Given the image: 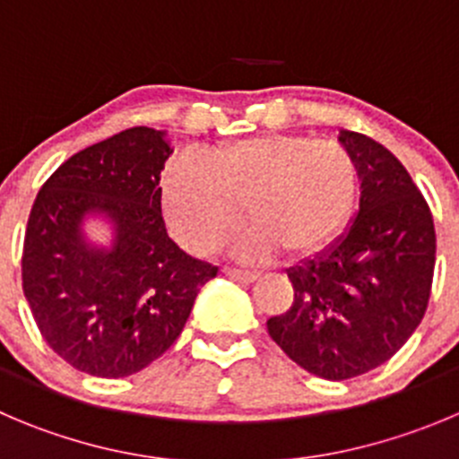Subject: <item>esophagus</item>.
I'll return each instance as SVG.
<instances>
[{
    "label": "esophagus",
    "instance_id": "1",
    "mask_svg": "<svg viewBox=\"0 0 459 459\" xmlns=\"http://www.w3.org/2000/svg\"><path fill=\"white\" fill-rule=\"evenodd\" d=\"M224 273L229 278H233V281L247 282V285H249V282H254V281H258V276H260L258 272H249V269H233V267H226Z\"/></svg>",
    "mask_w": 459,
    "mask_h": 459
}]
</instances>
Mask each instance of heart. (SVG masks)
<instances>
[{
    "label": "heart",
    "mask_w": 459,
    "mask_h": 459,
    "mask_svg": "<svg viewBox=\"0 0 459 459\" xmlns=\"http://www.w3.org/2000/svg\"><path fill=\"white\" fill-rule=\"evenodd\" d=\"M171 235L192 254H210L244 221L235 242L242 260L288 251L307 258L342 235L358 201V167L342 144L307 135L269 133L208 152L204 162L178 158L160 186Z\"/></svg>",
    "instance_id": "heart-1"
}]
</instances>
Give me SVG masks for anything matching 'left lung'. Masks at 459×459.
Segmentation results:
<instances>
[{
	"instance_id": "obj_1",
	"label": "left lung",
	"mask_w": 459,
	"mask_h": 459,
	"mask_svg": "<svg viewBox=\"0 0 459 459\" xmlns=\"http://www.w3.org/2000/svg\"><path fill=\"white\" fill-rule=\"evenodd\" d=\"M337 143L359 178V208L344 233L288 269L294 303L267 331L290 359L326 380L385 365L426 315L435 272L430 208L398 158L362 133Z\"/></svg>"
}]
</instances>
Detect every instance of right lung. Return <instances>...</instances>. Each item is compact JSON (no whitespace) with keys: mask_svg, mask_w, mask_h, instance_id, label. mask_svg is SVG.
Wrapping results in <instances>:
<instances>
[{"mask_svg":"<svg viewBox=\"0 0 459 459\" xmlns=\"http://www.w3.org/2000/svg\"><path fill=\"white\" fill-rule=\"evenodd\" d=\"M167 131L135 126L85 147L47 178L24 238L22 285L54 353L100 378L138 374L181 335L217 267L167 235ZM109 229L106 245L87 226Z\"/></svg>","mask_w":459,"mask_h":459,"instance_id":"obj_1","label":"right lung"}]
</instances>
